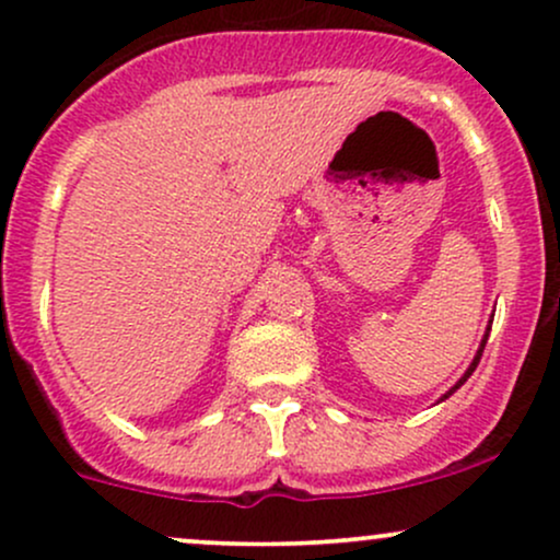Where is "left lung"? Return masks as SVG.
Instances as JSON below:
<instances>
[{
  "instance_id": "8db88e82",
  "label": "left lung",
  "mask_w": 560,
  "mask_h": 560,
  "mask_svg": "<svg viewBox=\"0 0 560 560\" xmlns=\"http://www.w3.org/2000/svg\"><path fill=\"white\" fill-rule=\"evenodd\" d=\"M487 337H490V326H487V334H485V339H481V347H479L477 358H474V363H471V365H468V371H466V374H464V376H460V382H458V384H455V387H453V389H450V392H447V395H445V397H442V400H447V397H450V395H453V392H455V389H458V387H460V384H464V382H466V378L474 374V369H477V365H479V358H481V352H485Z\"/></svg>"
}]
</instances>
